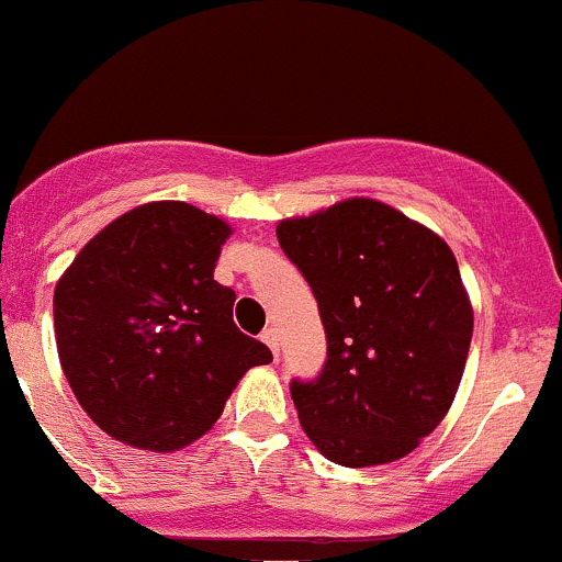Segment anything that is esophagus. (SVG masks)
Masks as SVG:
<instances>
[{
  "label": "esophagus",
  "mask_w": 562,
  "mask_h": 562,
  "mask_svg": "<svg viewBox=\"0 0 562 562\" xmlns=\"http://www.w3.org/2000/svg\"><path fill=\"white\" fill-rule=\"evenodd\" d=\"M261 340H263V344H267L269 348H272L274 357H277V353H280V335H277L274 327H267V330L261 333Z\"/></svg>",
  "instance_id": "obj_1"
}]
</instances>
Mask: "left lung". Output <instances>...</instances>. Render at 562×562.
<instances>
[{"label": "left lung", "instance_id": "left-lung-1", "mask_svg": "<svg viewBox=\"0 0 562 562\" xmlns=\"http://www.w3.org/2000/svg\"><path fill=\"white\" fill-rule=\"evenodd\" d=\"M277 240L327 335L322 375L290 383L308 441L344 468L402 460L447 417L465 372L473 306L454 254L372 198L282 218Z\"/></svg>", "mask_w": 562, "mask_h": 562}]
</instances>
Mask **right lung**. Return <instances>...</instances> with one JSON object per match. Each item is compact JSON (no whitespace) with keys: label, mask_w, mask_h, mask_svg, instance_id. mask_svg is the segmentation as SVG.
Returning <instances> with one entry per match:
<instances>
[{"label":"right lung","mask_w":562,"mask_h":562,"mask_svg":"<svg viewBox=\"0 0 562 562\" xmlns=\"http://www.w3.org/2000/svg\"><path fill=\"white\" fill-rule=\"evenodd\" d=\"M232 235L182 200H153L79 250L55 285L60 367L81 409L115 441L177 451L209 434L250 367L272 362L237 330L235 290L214 269Z\"/></svg>","instance_id":"add662e5"}]
</instances>
